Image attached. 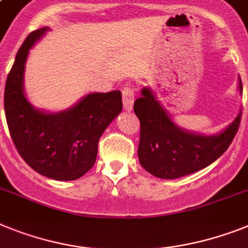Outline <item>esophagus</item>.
Masks as SVG:
<instances>
[{"label":"esophagus","instance_id":"obj_1","mask_svg":"<svg viewBox=\"0 0 248 248\" xmlns=\"http://www.w3.org/2000/svg\"><path fill=\"white\" fill-rule=\"evenodd\" d=\"M135 95H136V92H135V89L132 87H130V85L124 87V91H122V102H124V107L126 111H131L132 109Z\"/></svg>","mask_w":248,"mask_h":248}]
</instances>
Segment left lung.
<instances>
[{
  "instance_id": "left-lung-1",
  "label": "left lung",
  "mask_w": 248,
  "mask_h": 248,
  "mask_svg": "<svg viewBox=\"0 0 248 248\" xmlns=\"http://www.w3.org/2000/svg\"><path fill=\"white\" fill-rule=\"evenodd\" d=\"M141 93L134 103V111L140 120L137 154L143 169L157 178H182L207 168L223 155L240 127L242 111L222 134H191L172 122L149 88H143Z\"/></svg>"
}]
</instances>
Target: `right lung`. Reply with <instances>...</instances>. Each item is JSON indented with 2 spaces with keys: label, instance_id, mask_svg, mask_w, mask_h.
I'll list each match as a JSON object with an SVG mask.
<instances>
[{
  "label": "right lung",
  "instance_id": "1",
  "mask_svg": "<svg viewBox=\"0 0 248 248\" xmlns=\"http://www.w3.org/2000/svg\"><path fill=\"white\" fill-rule=\"evenodd\" d=\"M49 28L29 34L18 49L5 85V114L18 154L30 168L55 180H76L95 163L98 141L122 111L120 91L92 93L58 113L39 111L24 93L29 50Z\"/></svg>",
  "mask_w": 248,
  "mask_h": 248
}]
</instances>
